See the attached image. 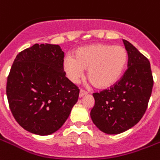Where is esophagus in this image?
I'll return each instance as SVG.
<instances>
[{"label":"esophagus","mask_w":160,"mask_h":160,"mask_svg":"<svg viewBox=\"0 0 160 160\" xmlns=\"http://www.w3.org/2000/svg\"><path fill=\"white\" fill-rule=\"evenodd\" d=\"M87 94H88V92H86V91H84V90H81V91H80V92H79V97L81 98V97L86 96Z\"/></svg>","instance_id":"1"}]
</instances>
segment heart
I'll return each instance as SVG.
<instances>
[{
	"label": "heart",
	"mask_w": 160,
	"mask_h": 160,
	"mask_svg": "<svg viewBox=\"0 0 160 160\" xmlns=\"http://www.w3.org/2000/svg\"><path fill=\"white\" fill-rule=\"evenodd\" d=\"M127 62L128 52L124 47L97 43L78 48L74 57L65 56L63 67L73 83L78 82L84 74V68H88V78L95 87L106 89L118 82Z\"/></svg>",
	"instance_id": "b5f03b06"
}]
</instances>
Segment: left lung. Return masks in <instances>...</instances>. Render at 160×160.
I'll return each instance as SVG.
<instances>
[{
	"label": "left lung",
	"mask_w": 160,
	"mask_h": 160,
	"mask_svg": "<svg viewBox=\"0 0 160 160\" xmlns=\"http://www.w3.org/2000/svg\"><path fill=\"white\" fill-rule=\"evenodd\" d=\"M128 51V69L115 85L93 93L92 122L101 132L116 135L135 126L143 117L152 92V72L148 59L123 40Z\"/></svg>",
	"instance_id": "1"
}]
</instances>
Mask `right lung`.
<instances>
[{"instance_id": "add662e5", "label": "right lung", "mask_w": 160, "mask_h": 160, "mask_svg": "<svg viewBox=\"0 0 160 160\" xmlns=\"http://www.w3.org/2000/svg\"><path fill=\"white\" fill-rule=\"evenodd\" d=\"M64 52L58 45L35 44L17 55L6 95L18 124L33 134L59 130L78 99L79 89L65 77Z\"/></svg>"}]
</instances>
